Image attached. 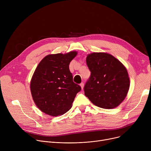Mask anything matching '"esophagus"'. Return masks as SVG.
Wrapping results in <instances>:
<instances>
[{
	"label": "esophagus",
	"instance_id": "esophagus-1",
	"mask_svg": "<svg viewBox=\"0 0 151 151\" xmlns=\"http://www.w3.org/2000/svg\"><path fill=\"white\" fill-rule=\"evenodd\" d=\"M80 86H81V88L83 89V88H84V83H81L80 84Z\"/></svg>",
	"mask_w": 151,
	"mask_h": 151
}]
</instances>
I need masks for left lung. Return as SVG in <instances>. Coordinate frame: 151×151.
I'll list each match as a JSON object with an SVG mask.
<instances>
[{"label": "left lung", "mask_w": 151, "mask_h": 151, "mask_svg": "<svg viewBox=\"0 0 151 151\" xmlns=\"http://www.w3.org/2000/svg\"><path fill=\"white\" fill-rule=\"evenodd\" d=\"M91 75L84 87L93 104L105 109L119 105L125 98L130 80L125 67L111 54L93 52L86 58Z\"/></svg>", "instance_id": "8db88e82"}]
</instances>
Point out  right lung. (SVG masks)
I'll use <instances>...</instances> for the list:
<instances>
[{
	"mask_svg": "<svg viewBox=\"0 0 151 151\" xmlns=\"http://www.w3.org/2000/svg\"><path fill=\"white\" fill-rule=\"evenodd\" d=\"M77 52L50 54L39 63L30 82L32 96L42 112L52 116L65 113L71 108L80 85L73 81L69 65Z\"/></svg>",
	"mask_w": 151,
	"mask_h": 151,
	"instance_id": "add662e5",
	"label": "right lung"
}]
</instances>
